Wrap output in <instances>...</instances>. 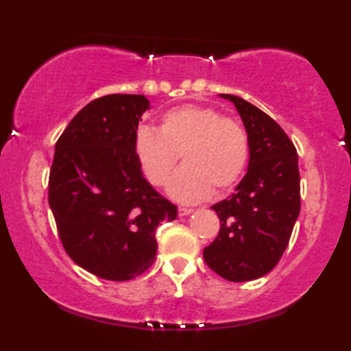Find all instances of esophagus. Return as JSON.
Returning <instances> with one entry per match:
<instances>
[{"label":"esophagus","instance_id":"obj_1","mask_svg":"<svg viewBox=\"0 0 351 351\" xmlns=\"http://www.w3.org/2000/svg\"><path fill=\"white\" fill-rule=\"evenodd\" d=\"M191 213H193V209H190V208H179V215H180V217H185V215H190Z\"/></svg>","mask_w":351,"mask_h":351}]
</instances>
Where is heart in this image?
I'll list each match as a JSON object with an SVG mask.
<instances>
[{
  "label": "heart",
  "instance_id": "obj_1",
  "mask_svg": "<svg viewBox=\"0 0 351 351\" xmlns=\"http://www.w3.org/2000/svg\"><path fill=\"white\" fill-rule=\"evenodd\" d=\"M134 155L148 182L165 185L179 155L184 167L167 185L179 203L195 204L222 193L243 176L249 160L247 134L217 110L182 105L166 112L160 128L142 126L134 136Z\"/></svg>",
  "mask_w": 351,
  "mask_h": 351
}]
</instances>
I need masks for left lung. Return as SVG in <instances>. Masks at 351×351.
<instances>
[{
    "label": "left lung",
    "instance_id": "obj_1",
    "mask_svg": "<svg viewBox=\"0 0 351 351\" xmlns=\"http://www.w3.org/2000/svg\"><path fill=\"white\" fill-rule=\"evenodd\" d=\"M219 95L241 117L249 162L234 193L210 208L219 215L220 232L203 256L210 270L225 280L252 281L280 262L299 217V158L275 119L238 95Z\"/></svg>",
    "mask_w": 351,
    "mask_h": 351
}]
</instances>
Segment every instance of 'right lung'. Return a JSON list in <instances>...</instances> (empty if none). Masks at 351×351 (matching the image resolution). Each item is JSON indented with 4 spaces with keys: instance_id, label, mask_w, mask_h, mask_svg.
<instances>
[{
    "instance_id": "right-lung-1",
    "label": "right lung",
    "mask_w": 351,
    "mask_h": 351,
    "mask_svg": "<svg viewBox=\"0 0 351 351\" xmlns=\"http://www.w3.org/2000/svg\"><path fill=\"white\" fill-rule=\"evenodd\" d=\"M150 100L110 94L81 108L56 143L49 206L65 251L86 271L132 280L155 262L156 227L177 206L153 189L134 155Z\"/></svg>"
}]
</instances>
